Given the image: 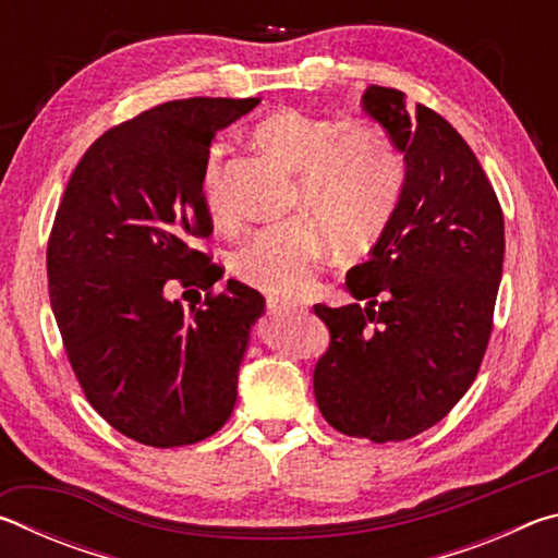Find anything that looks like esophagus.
<instances>
[{"instance_id":"esophagus-1","label":"esophagus","mask_w":558,"mask_h":558,"mask_svg":"<svg viewBox=\"0 0 558 558\" xmlns=\"http://www.w3.org/2000/svg\"><path fill=\"white\" fill-rule=\"evenodd\" d=\"M298 305H290V302H286V300H278V298H268V310L272 315H282V313H288V310H295Z\"/></svg>"}]
</instances>
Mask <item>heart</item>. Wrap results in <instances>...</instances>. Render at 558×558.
Segmentation results:
<instances>
[{"mask_svg":"<svg viewBox=\"0 0 558 558\" xmlns=\"http://www.w3.org/2000/svg\"><path fill=\"white\" fill-rule=\"evenodd\" d=\"M253 140L300 174L292 211L311 221L292 219L258 231L235 253L233 270L268 295H305L329 241L339 253H359L384 231L403 189V159L391 137L369 120L342 122L292 108L263 118ZM202 199L216 223L233 221L219 153L204 165Z\"/></svg>","mask_w":558,"mask_h":558,"instance_id":"heart-1","label":"heart"}]
</instances>
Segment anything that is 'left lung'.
<instances>
[{
  "label": "left lung",
  "instance_id": "left-lung-1",
  "mask_svg": "<svg viewBox=\"0 0 558 558\" xmlns=\"http://www.w3.org/2000/svg\"><path fill=\"white\" fill-rule=\"evenodd\" d=\"M362 106L403 153L405 179L369 260L347 272L356 302L315 305L329 349L313 381L329 426L389 442L436 426L475 381L493 335L505 216L446 118L411 112L401 90L381 86L366 88Z\"/></svg>",
  "mask_w": 558,
  "mask_h": 558
}]
</instances>
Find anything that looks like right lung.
<instances>
[{
    "label": "right lung",
    "mask_w": 558,
    "mask_h": 558,
    "mask_svg": "<svg viewBox=\"0 0 558 558\" xmlns=\"http://www.w3.org/2000/svg\"><path fill=\"white\" fill-rule=\"evenodd\" d=\"M258 98H186L110 128L73 169L46 251L51 310L88 403L153 448L214 436L235 405L258 290L229 280L189 313L165 288L211 290L221 266L202 199L211 140Z\"/></svg>",
    "instance_id": "right-lung-1"
}]
</instances>
